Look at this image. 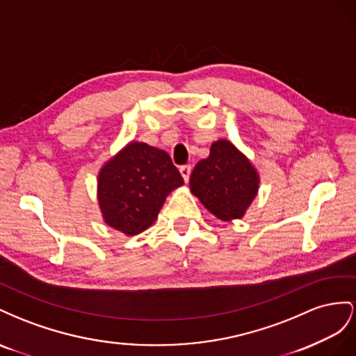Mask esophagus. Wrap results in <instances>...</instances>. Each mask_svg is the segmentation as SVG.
<instances>
[{
	"label": "esophagus",
	"instance_id": "esophagus-1",
	"mask_svg": "<svg viewBox=\"0 0 356 356\" xmlns=\"http://www.w3.org/2000/svg\"><path fill=\"white\" fill-rule=\"evenodd\" d=\"M191 172H192V167L191 165H181L180 167V175L184 177V180L188 184V180L191 177Z\"/></svg>",
	"mask_w": 356,
	"mask_h": 356
}]
</instances>
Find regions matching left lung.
Wrapping results in <instances>:
<instances>
[{
	"mask_svg": "<svg viewBox=\"0 0 356 356\" xmlns=\"http://www.w3.org/2000/svg\"><path fill=\"white\" fill-rule=\"evenodd\" d=\"M191 192L223 222L241 219L255 200L259 175L249 158L228 140H218L189 179Z\"/></svg>",
	"mask_w": 356,
	"mask_h": 356,
	"instance_id": "left-lung-1",
	"label": "left lung"
}]
</instances>
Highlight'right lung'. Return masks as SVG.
Returning <instances> with one entry per match:
<instances>
[{
  "label": "right lung",
  "instance_id": "right-lung-1",
  "mask_svg": "<svg viewBox=\"0 0 356 356\" xmlns=\"http://www.w3.org/2000/svg\"><path fill=\"white\" fill-rule=\"evenodd\" d=\"M98 204L108 227L137 236L158 218L171 191L184 185L167 152L131 141L101 167Z\"/></svg>",
  "mask_w": 356,
  "mask_h": 356
}]
</instances>
